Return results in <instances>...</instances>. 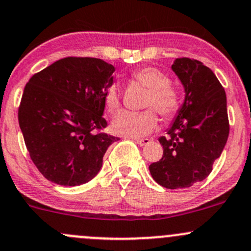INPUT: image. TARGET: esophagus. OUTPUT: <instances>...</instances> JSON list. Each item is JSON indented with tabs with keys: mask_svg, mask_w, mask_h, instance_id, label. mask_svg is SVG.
<instances>
[{
	"mask_svg": "<svg viewBox=\"0 0 251 251\" xmlns=\"http://www.w3.org/2000/svg\"><path fill=\"white\" fill-rule=\"evenodd\" d=\"M135 142L138 146H146V144H148L151 142V140L149 138H142V140H135Z\"/></svg>",
	"mask_w": 251,
	"mask_h": 251,
	"instance_id": "34e87169",
	"label": "esophagus"
}]
</instances>
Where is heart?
<instances>
[{
	"mask_svg": "<svg viewBox=\"0 0 251 251\" xmlns=\"http://www.w3.org/2000/svg\"><path fill=\"white\" fill-rule=\"evenodd\" d=\"M132 78L146 86L149 93L146 98V107H153L160 115L169 119L179 108V96L170 86V78L155 68H142L132 74ZM107 109L115 111L120 107V97L115 85L110 86L104 97ZM154 109L142 111L123 110L114 116L111 130L119 136L138 138L148 135L158 126L159 119Z\"/></svg>",
	"mask_w": 251,
	"mask_h": 251,
	"instance_id": "b5f03b06",
	"label": "heart"
}]
</instances>
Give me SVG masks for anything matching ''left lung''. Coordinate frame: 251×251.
<instances>
[{
    "mask_svg": "<svg viewBox=\"0 0 251 251\" xmlns=\"http://www.w3.org/2000/svg\"><path fill=\"white\" fill-rule=\"evenodd\" d=\"M171 69L184 90V100L160 137L163 158L149 165L151 177L169 189L187 188L203 181L220 158L229 133L226 92L203 63L177 58Z\"/></svg>",
    "mask_w": 251,
    "mask_h": 251,
    "instance_id": "obj_1",
    "label": "left lung"
}]
</instances>
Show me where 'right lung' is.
Wrapping results in <instances>:
<instances>
[{
  "instance_id": "add662e5",
  "label": "right lung",
  "mask_w": 251,
  "mask_h": 251,
  "mask_svg": "<svg viewBox=\"0 0 251 251\" xmlns=\"http://www.w3.org/2000/svg\"><path fill=\"white\" fill-rule=\"evenodd\" d=\"M115 68L98 58L68 57L35 74L18 113L25 144L39 171L60 186H80L100 173L118 137L97 132Z\"/></svg>"
}]
</instances>
